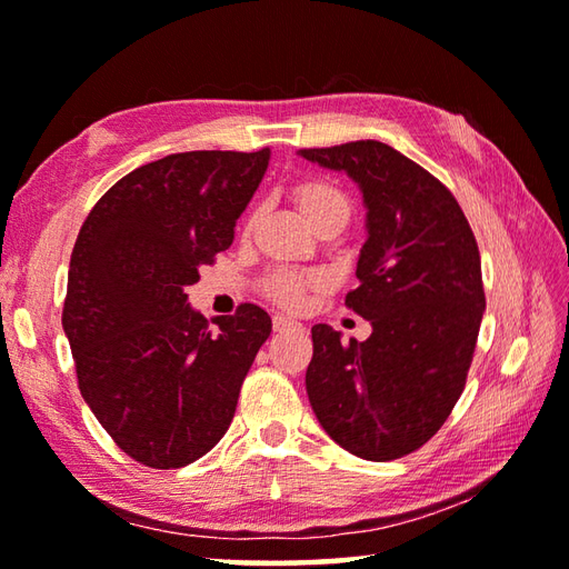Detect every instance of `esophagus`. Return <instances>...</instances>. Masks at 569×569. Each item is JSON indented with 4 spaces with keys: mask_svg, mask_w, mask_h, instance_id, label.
Segmentation results:
<instances>
[{
    "mask_svg": "<svg viewBox=\"0 0 569 569\" xmlns=\"http://www.w3.org/2000/svg\"><path fill=\"white\" fill-rule=\"evenodd\" d=\"M303 325L293 318H286V316H273V330L276 332H283V330H300Z\"/></svg>",
    "mask_w": 569,
    "mask_h": 569,
    "instance_id": "esophagus-1",
    "label": "esophagus"
}]
</instances>
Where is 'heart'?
Segmentation results:
<instances>
[{
    "label": "heart",
    "mask_w": 569,
    "mask_h": 569,
    "mask_svg": "<svg viewBox=\"0 0 569 569\" xmlns=\"http://www.w3.org/2000/svg\"><path fill=\"white\" fill-rule=\"evenodd\" d=\"M293 198L298 202L300 212L306 220L316 227L325 217L330 214H347L349 217V200L345 192L330 180L322 178H308L300 180L293 188ZM251 227V222H249ZM325 288V276L320 273H300V271H273L263 281V293L269 296L273 303L288 310H300L306 303L308 293Z\"/></svg>",
    "instance_id": "heart-1"
}]
</instances>
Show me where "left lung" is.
Wrapping results in <instances>:
<instances>
[{
	"instance_id": "obj_1",
	"label": "left lung",
	"mask_w": 569,
	"mask_h": 569,
	"mask_svg": "<svg viewBox=\"0 0 569 569\" xmlns=\"http://www.w3.org/2000/svg\"><path fill=\"white\" fill-rule=\"evenodd\" d=\"M298 153L345 171L367 204L359 286L345 306L371 335L345 345L330 325L312 328L310 406L347 452L389 462L426 445L465 391L487 308L477 239L452 192L389 143Z\"/></svg>"
}]
</instances>
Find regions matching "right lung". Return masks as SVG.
I'll use <instances>...</instances> for the list:
<instances>
[{"instance_id": "add662e5", "label": "right lung", "mask_w": 569, "mask_h": 569, "mask_svg": "<svg viewBox=\"0 0 569 569\" xmlns=\"http://www.w3.org/2000/svg\"><path fill=\"white\" fill-rule=\"evenodd\" d=\"M271 151H186L127 173L82 222L63 330L78 386L122 452L153 469L222 440L269 340V312L241 303L210 330L186 288L234 239Z\"/></svg>"}]
</instances>
